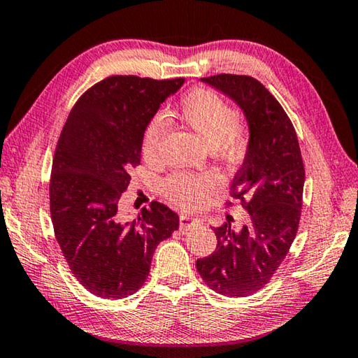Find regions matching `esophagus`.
<instances>
[{
    "mask_svg": "<svg viewBox=\"0 0 358 358\" xmlns=\"http://www.w3.org/2000/svg\"><path fill=\"white\" fill-rule=\"evenodd\" d=\"M199 221L196 220V217H192L189 215H180V229L181 230H187L196 226Z\"/></svg>",
    "mask_w": 358,
    "mask_h": 358,
    "instance_id": "34e87169",
    "label": "esophagus"
}]
</instances>
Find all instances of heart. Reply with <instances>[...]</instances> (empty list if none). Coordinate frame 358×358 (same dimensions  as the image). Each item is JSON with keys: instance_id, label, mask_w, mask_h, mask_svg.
<instances>
[{"instance_id": "1", "label": "heart", "mask_w": 358, "mask_h": 358, "mask_svg": "<svg viewBox=\"0 0 358 358\" xmlns=\"http://www.w3.org/2000/svg\"><path fill=\"white\" fill-rule=\"evenodd\" d=\"M178 118L191 129L205 147L220 151L224 156H235L245 148L248 132L235 112L220 94L207 88H196L185 94L178 107ZM166 123L161 117L148 123L142 138V156L147 162H155L164 137ZM215 175L177 173L166 181L167 197L183 207L202 203L215 189Z\"/></svg>"}]
</instances>
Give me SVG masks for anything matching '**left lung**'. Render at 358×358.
<instances>
[{"mask_svg":"<svg viewBox=\"0 0 358 358\" xmlns=\"http://www.w3.org/2000/svg\"><path fill=\"white\" fill-rule=\"evenodd\" d=\"M201 82L232 99L250 129L243 164L230 186L250 221L241 229L230 222L216 227V250L196 262L210 289L237 299L262 289L287 256L300 222L305 167L292 123L262 83L234 74Z\"/></svg>","mask_w":358,"mask_h":358,"instance_id":"8db88e82","label":"left lung"}]
</instances>
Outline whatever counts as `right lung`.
Returning a JSON list of instances; mask_svg holds the SVG:
<instances>
[{
    "label": "right lung",
    "instance_id": "right-lung-1",
    "mask_svg": "<svg viewBox=\"0 0 358 358\" xmlns=\"http://www.w3.org/2000/svg\"><path fill=\"white\" fill-rule=\"evenodd\" d=\"M185 78L112 76L76 102L59 136L50 178V213L77 281L102 299L143 286L156 246L178 229V215L151 202L137 220L120 216L121 194L141 164L145 129Z\"/></svg>",
    "mask_w": 358,
    "mask_h": 358
}]
</instances>
